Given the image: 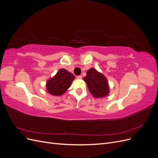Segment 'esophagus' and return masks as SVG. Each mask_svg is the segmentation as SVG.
I'll list each match as a JSON object with an SVG mask.
<instances>
[{"label":"esophagus","instance_id":"esophagus-1","mask_svg":"<svg viewBox=\"0 0 158 158\" xmlns=\"http://www.w3.org/2000/svg\"><path fill=\"white\" fill-rule=\"evenodd\" d=\"M82 78V76H81V75H80V76H77V79H79V80H81Z\"/></svg>","mask_w":158,"mask_h":158}]
</instances>
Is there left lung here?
Instances as JSON below:
<instances>
[{"label":"left lung","instance_id":"1","mask_svg":"<svg viewBox=\"0 0 158 158\" xmlns=\"http://www.w3.org/2000/svg\"><path fill=\"white\" fill-rule=\"evenodd\" d=\"M87 84L89 92L95 98H106L109 94V85L107 78L94 68L89 69L86 76L83 78Z\"/></svg>","mask_w":158,"mask_h":158}]
</instances>
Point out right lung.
Masks as SVG:
<instances>
[{
	"mask_svg": "<svg viewBox=\"0 0 158 158\" xmlns=\"http://www.w3.org/2000/svg\"><path fill=\"white\" fill-rule=\"evenodd\" d=\"M74 79L75 76L73 74L61 69L54 76L47 80V92L54 96H60L67 91Z\"/></svg>",
	"mask_w": 158,
	"mask_h": 158,
	"instance_id": "add662e5",
	"label": "right lung"
}]
</instances>
